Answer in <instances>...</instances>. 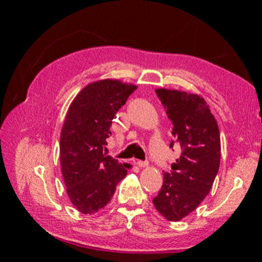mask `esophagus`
<instances>
[{"instance_id": "1", "label": "esophagus", "mask_w": 262, "mask_h": 262, "mask_svg": "<svg viewBox=\"0 0 262 262\" xmlns=\"http://www.w3.org/2000/svg\"><path fill=\"white\" fill-rule=\"evenodd\" d=\"M136 164H137V166H139V167H147L149 165L148 161H139Z\"/></svg>"}]
</instances>
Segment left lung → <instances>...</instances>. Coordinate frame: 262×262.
<instances>
[{
    "mask_svg": "<svg viewBox=\"0 0 262 262\" xmlns=\"http://www.w3.org/2000/svg\"><path fill=\"white\" fill-rule=\"evenodd\" d=\"M167 118L172 121V134L181 147V155L164 172V181L154 198L157 211L167 221L178 222L190 214L210 192L221 162L219 125L206 100L185 91L156 89Z\"/></svg>",
    "mask_w": 262,
    "mask_h": 262,
    "instance_id": "8db88e82",
    "label": "left lung"
}]
</instances>
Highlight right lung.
Wrapping results in <instances>:
<instances>
[{"label":"right lung","instance_id":"right-lung-1","mask_svg":"<svg viewBox=\"0 0 262 262\" xmlns=\"http://www.w3.org/2000/svg\"><path fill=\"white\" fill-rule=\"evenodd\" d=\"M136 85L101 79L81 90L70 104L60 137V164L70 202L82 214H95L111 201L127 164L104 152L119 108Z\"/></svg>","mask_w":262,"mask_h":262}]
</instances>
